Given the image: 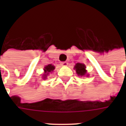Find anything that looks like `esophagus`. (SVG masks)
<instances>
[{
    "instance_id": "1",
    "label": "esophagus",
    "mask_w": 126,
    "mask_h": 126,
    "mask_svg": "<svg viewBox=\"0 0 126 126\" xmlns=\"http://www.w3.org/2000/svg\"><path fill=\"white\" fill-rule=\"evenodd\" d=\"M61 65L62 66H67L68 65V63H67V61H63V62H61Z\"/></svg>"
}]
</instances>
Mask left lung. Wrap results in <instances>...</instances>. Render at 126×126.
<instances>
[{
	"mask_svg": "<svg viewBox=\"0 0 126 126\" xmlns=\"http://www.w3.org/2000/svg\"><path fill=\"white\" fill-rule=\"evenodd\" d=\"M74 68L76 70L77 75H79V76L84 77V76H86V73H87V71L86 70V67L85 65L83 64V63H77ZM88 75H86V77H88Z\"/></svg>",
	"mask_w": 126,
	"mask_h": 126,
	"instance_id": "obj_1",
	"label": "left lung"
}]
</instances>
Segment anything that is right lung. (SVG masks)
<instances>
[{
  "label": "right lung",
  "mask_w": 126,
  "mask_h": 126,
  "mask_svg": "<svg viewBox=\"0 0 126 126\" xmlns=\"http://www.w3.org/2000/svg\"><path fill=\"white\" fill-rule=\"evenodd\" d=\"M55 69V67L52 65L51 64H49V65H46L44 69V74H43V76H42V78L43 79H46L47 76H48L49 73H51L52 71Z\"/></svg>",
  "instance_id": "right-lung-1"
}]
</instances>
